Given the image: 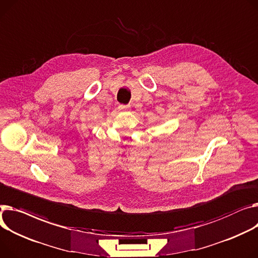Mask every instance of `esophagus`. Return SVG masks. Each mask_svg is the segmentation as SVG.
Masks as SVG:
<instances>
[{
	"instance_id": "obj_1",
	"label": "esophagus",
	"mask_w": 258,
	"mask_h": 258,
	"mask_svg": "<svg viewBox=\"0 0 258 258\" xmlns=\"http://www.w3.org/2000/svg\"><path fill=\"white\" fill-rule=\"evenodd\" d=\"M130 108H131V106H128V105H120L119 106V109L122 110V111H128Z\"/></svg>"
}]
</instances>
